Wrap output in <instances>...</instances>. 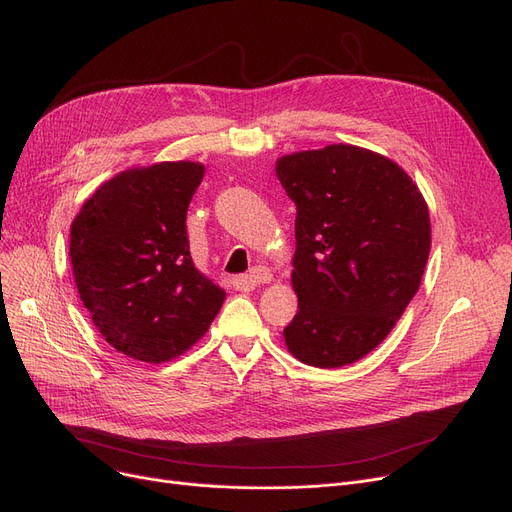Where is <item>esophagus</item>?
Wrapping results in <instances>:
<instances>
[{
	"mask_svg": "<svg viewBox=\"0 0 512 512\" xmlns=\"http://www.w3.org/2000/svg\"><path fill=\"white\" fill-rule=\"evenodd\" d=\"M267 282H272V272L267 270L265 265H255L249 274L238 278L240 288H245V290H253L255 286H261V284H267Z\"/></svg>",
	"mask_w": 512,
	"mask_h": 512,
	"instance_id": "esophagus-1",
	"label": "esophagus"
}]
</instances>
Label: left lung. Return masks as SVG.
Returning a JSON list of instances; mask_svg holds the SVG:
<instances>
[{
  "label": "left lung",
  "mask_w": 512,
  "mask_h": 512,
  "mask_svg": "<svg viewBox=\"0 0 512 512\" xmlns=\"http://www.w3.org/2000/svg\"><path fill=\"white\" fill-rule=\"evenodd\" d=\"M276 174L297 205L288 351L321 369L355 363L419 290L432 245L427 205L394 161L353 145L286 155Z\"/></svg>",
  "instance_id": "8db88e82"
}]
</instances>
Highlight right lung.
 I'll return each mask as SVG.
<instances>
[{
	"label": "right lung",
	"instance_id": "add662e5",
	"mask_svg": "<svg viewBox=\"0 0 512 512\" xmlns=\"http://www.w3.org/2000/svg\"><path fill=\"white\" fill-rule=\"evenodd\" d=\"M193 161L128 170L101 184L70 230L80 301L116 351L145 363L188 351L226 292L197 272L186 209L203 180Z\"/></svg>",
	"mask_w": 512,
	"mask_h": 512
}]
</instances>
